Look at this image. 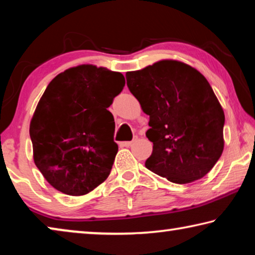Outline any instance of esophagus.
Returning a JSON list of instances; mask_svg holds the SVG:
<instances>
[{"label":"esophagus","instance_id":"obj_1","mask_svg":"<svg viewBox=\"0 0 255 255\" xmlns=\"http://www.w3.org/2000/svg\"><path fill=\"white\" fill-rule=\"evenodd\" d=\"M136 139H137V137L133 138V140H131V141H122V143H119V145L123 146V147H129V146H131L133 141H135Z\"/></svg>","mask_w":255,"mask_h":255}]
</instances>
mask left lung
Returning a JSON list of instances; mask_svg holds the SVG:
<instances>
[{
  "label": "left lung",
  "mask_w": 255,
  "mask_h": 255,
  "mask_svg": "<svg viewBox=\"0 0 255 255\" xmlns=\"http://www.w3.org/2000/svg\"><path fill=\"white\" fill-rule=\"evenodd\" d=\"M127 85L149 116L153 143L145 166L178 184L199 180L224 149L225 115L206 77L182 62L164 59L126 73Z\"/></svg>",
  "instance_id": "8db88e82"
}]
</instances>
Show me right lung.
Masks as SVG:
<instances>
[{"label":"right lung","mask_w":255,"mask_h":255,"mask_svg":"<svg viewBox=\"0 0 255 255\" xmlns=\"http://www.w3.org/2000/svg\"><path fill=\"white\" fill-rule=\"evenodd\" d=\"M124 86L122 73L94 65L68 68L47 86L29 131L34 164L56 190L83 196L109 176L118 145L108 108Z\"/></svg>","instance_id":"add662e5"}]
</instances>
